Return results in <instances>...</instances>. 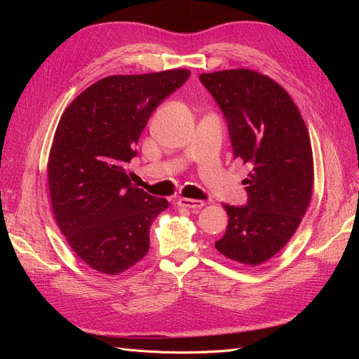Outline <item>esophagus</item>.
I'll return each instance as SVG.
<instances>
[{
    "label": "esophagus",
    "mask_w": 359,
    "mask_h": 359,
    "mask_svg": "<svg viewBox=\"0 0 359 359\" xmlns=\"http://www.w3.org/2000/svg\"><path fill=\"white\" fill-rule=\"evenodd\" d=\"M178 206L181 208H187V210H201L202 206L205 205L203 201H198V199H187V198H181L178 202Z\"/></svg>",
    "instance_id": "obj_1"
}]
</instances>
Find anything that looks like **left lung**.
<instances>
[{"label":"left lung","mask_w":359,"mask_h":359,"mask_svg":"<svg viewBox=\"0 0 359 359\" xmlns=\"http://www.w3.org/2000/svg\"><path fill=\"white\" fill-rule=\"evenodd\" d=\"M229 127L233 157L252 170L243 181L244 206L223 205L229 217L215 248L245 266L266 262L283 248L306 214L314 168L306 123L287 91L250 69L202 73Z\"/></svg>","instance_id":"1"}]
</instances>
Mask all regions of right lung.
<instances>
[{
	"mask_svg": "<svg viewBox=\"0 0 359 359\" xmlns=\"http://www.w3.org/2000/svg\"><path fill=\"white\" fill-rule=\"evenodd\" d=\"M189 76H107L60 118L48 160L52 211L73 252L102 274H121L148 253L151 224L169 206L132 186L126 166L151 114Z\"/></svg>",
	"mask_w": 359,
	"mask_h": 359,
	"instance_id": "obj_1",
	"label": "right lung"
}]
</instances>
